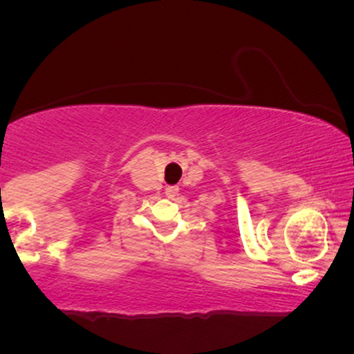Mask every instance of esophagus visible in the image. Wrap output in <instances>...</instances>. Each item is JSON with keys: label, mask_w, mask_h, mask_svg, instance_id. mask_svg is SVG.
Returning a JSON list of instances; mask_svg holds the SVG:
<instances>
[{"label": "esophagus", "mask_w": 354, "mask_h": 354, "mask_svg": "<svg viewBox=\"0 0 354 354\" xmlns=\"http://www.w3.org/2000/svg\"><path fill=\"white\" fill-rule=\"evenodd\" d=\"M178 191H180V188H178L176 185L168 186V188H166V196L171 198V200H174V196H176V194H178Z\"/></svg>", "instance_id": "esophagus-1"}]
</instances>
